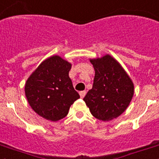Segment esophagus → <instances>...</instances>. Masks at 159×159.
I'll list each match as a JSON object with an SVG mask.
<instances>
[{
	"mask_svg": "<svg viewBox=\"0 0 159 159\" xmlns=\"http://www.w3.org/2000/svg\"><path fill=\"white\" fill-rule=\"evenodd\" d=\"M80 96H81V98H84V96L86 95V91H81L79 93Z\"/></svg>",
	"mask_w": 159,
	"mask_h": 159,
	"instance_id": "34e87169",
	"label": "esophagus"
}]
</instances>
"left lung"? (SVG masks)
<instances>
[{
	"label": "left lung",
	"instance_id": "1",
	"mask_svg": "<svg viewBox=\"0 0 159 159\" xmlns=\"http://www.w3.org/2000/svg\"><path fill=\"white\" fill-rule=\"evenodd\" d=\"M90 61L95 70L93 89L83 98L95 118L109 121L126 109L134 86L121 66L109 55Z\"/></svg>",
	"mask_w": 159,
	"mask_h": 159
}]
</instances>
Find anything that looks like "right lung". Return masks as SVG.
<instances>
[{"instance_id":"obj_1","label":"right lung","mask_w":159,"mask_h":159,"mask_svg":"<svg viewBox=\"0 0 159 159\" xmlns=\"http://www.w3.org/2000/svg\"><path fill=\"white\" fill-rule=\"evenodd\" d=\"M70 67L69 62L54 56L42 62L29 76L25 94L39 116L51 121L61 120L80 98L69 77Z\"/></svg>"}]
</instances>
